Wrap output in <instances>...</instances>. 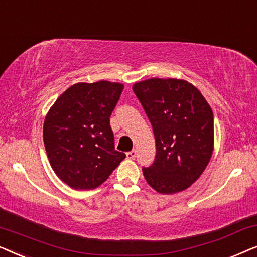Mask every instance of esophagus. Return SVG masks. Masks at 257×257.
Masks as SVG:
<instances>
[{"label":"esophagus","instance_id":"34e87169","mask_svg":"<svg viewBox=\"0 0 257 257\" xmlns=\"http://www.w3.org/2000/svg\"><path fill=\"white\" fill-rule=\"evenodd\" d=\"M136 156H137V151L136 150H132V151H130V152L126 153V158H127V159H130V160L135 159Z\"/></svg>","mask_w":257,"mask_h":257}]
</instances>
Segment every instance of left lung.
Wrapping results in <instances>:
<instances>
[{
  "instance_id": "8db88e82",
  "label": "left lung",
  "mask_w": 257,
  "mask_h": 257,
  "mask_svg": "<svg viewBox=\"0 0 257 257\" xmlns=\"http://www.w3.org/2000/svg\"><path fill=\"white\" fill-rule=\"evenodd\" d=\"M153 127L156 159L143 168L147 184L160 194L191 187L206 170L214 150L213 111L187 80L150 78L133 84Z\"/></svg>"
}]
</instances>
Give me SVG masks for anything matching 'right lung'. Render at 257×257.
Masks as SVG:
<instances>
[{"instance_id": "1", "label": "right lung", "mask_w": 257, "mask_h": 257, "mask_svg": "<svg viewBox=\"0 0 257 257\" xmlns=\"http://www.w3.org/2000/svg\"><path fill=\"white\" fill-rule=\"evenodd\" d=\"M124 85L99 80L77 83L48 111L43 140L52 170L73 189H94L125 159L114 150L110 115Z\"/></svg>"}]
</instances>
